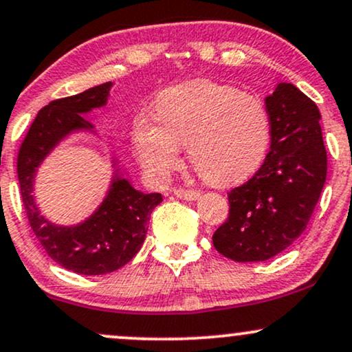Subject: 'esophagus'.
Returning a JSON list of instances; mask_svg holds the SVG:
<instances>
[{
    "label": "esophagus",
    "mask_w": 352,
    "mask_h": 352,
    "mask_svg": "<svg viewBox=\"0 0 352 352\" xmlns=\"http://www.w3.org/2000/svg\"><path fill=\"white\" fill-rule=\"evenodd\" d=\"M175 197L180 198V200H185V201H195L198 200V198L201 197L200 192H197V190H184V188H179L175 190Z\"/></svg>",
    "instance_id": "34e87169"
}]
</instances>
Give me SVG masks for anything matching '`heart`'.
<instances>
[{"label":"heart","mask_w":352,"mask_h":352,"mask_svg":"<svg viewBox=\"0 0 352 352\" xmlns=\"http://www.w3.org/2000/svg\"><path fill=\"white\" fill-rule=\"evenodd\" d=\"M157 121L139 118L133 142L144 167L167 179L179 164L180 146L211 185L248 179L264 162L272 139V122L259 96L231 85L193 80L164 91L155 101Z\"/></svg>","instance_id":"heart-1"}]
</instances>
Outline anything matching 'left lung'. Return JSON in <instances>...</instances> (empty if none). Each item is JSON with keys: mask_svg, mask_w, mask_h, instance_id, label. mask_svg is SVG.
Instances as JSON below:
<instances>
[{"mask_svg": "<svg viewBox=\"0 0 352 352\" xmlns=\"http://www.w3.org/2000/svg\"><path fill=\"white\" fill-rule=\"evenodd\" d=\"M270 151L251 180L228 193L230 217L213 234L219 254L262 262L285 251L310 221L326 180L320 109L292 83L265 98Z\"/></svg>", "mask_w": 352, "mask_h": 352, "instance_id": "1", "label": "left lung"}]
</instances>
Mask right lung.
I'll return each mask as SVG.
<instances>
[{
  "label": "right lung",
  "mask_w": 352,
  "mask_h": 352,
  "mask_svg": "<svg viewBox=\"0 0 352 352\" xmlns=\"http://www.w3.org/2000/svg\"><path fill=\"white\" fill-rule=\"evenodd\" d=\"M113 82L96 85L74 96L50 101L37 113L18 155V179L29 224L42 248L63 269L83 275L118 270L142 248L151 213L162 201L160 193H142L133 185L120 159L113 155L111 180L95 211L75 224H58L41 213L34 197L39 167L58 144L74 134L98 138L82 114L108 104Z\"/></svg>",
  "instance_id": "1"
}]
</instances>
